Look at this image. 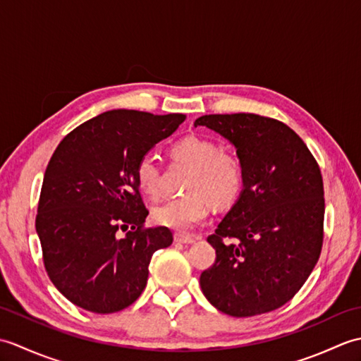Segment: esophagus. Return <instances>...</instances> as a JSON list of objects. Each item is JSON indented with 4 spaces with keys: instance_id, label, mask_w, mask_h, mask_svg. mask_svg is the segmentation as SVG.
Returning a JSON list of instances; mask_svg holds the SVG:
<instances>
[{
    "instance_id": "1",
    "label": "esophagus",
    "mask_w": 361,
    "mask_h": 361,
    "mask_svg": "<svg viewBox=\"0 0 361 361\" xmlns=\"http://www.w3.org/2000/svg\"><path fill=\"white\" fill-rule=\"evenodd\" d=\"M173 239H175L176 243H183V245H190V243L195 242L194 237L186 235V234H175Z\"/></svg>"
}]
</instances>
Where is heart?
Returning <instances> with one entry per match:
<instances>
[{
	"instance_id": "1",
	"label": "heart",
	"mask_w": 361,
	"mask_h": 361,
	"mask_svg": "<svg viewBox=\"0 0 361 361\" xmlns=\"http://www.w3.org/2000/svg\"><path fill=\"white\" fill-rule=\"evenodd\" d=\"M173 159L192 167L186 181L189 194L172 198L153 209L158 225L178 233H188L208 217L209 200L217 206L233 203L243 188V167L240 159L221 152L208 137L188 135L171 147ZM136 181L145 194H159L161 167L153 155H144L136 163Z\"/></svg>"
}]
</instances>
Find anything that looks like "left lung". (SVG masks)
Segmentation results:
<instances>
[{"label": "left lung", "mask_w": 361, "mask_h": 361, "mask_svg": "<svg viewBox=\"0 0 361 361\" xmlns=\"http://www.w3.org/2000/svg\"><path fill=\"white\" fill-rule=\"evenodd\" d=\"M194 126L231 142L243 167L239 198L208 237L216 262L200 276L203 295L231 317L279 309L307 281L323 247L317 161L293 130L259 114H204Z\"/></svg>", "instance_id": "8db88e82"}]
</instances>
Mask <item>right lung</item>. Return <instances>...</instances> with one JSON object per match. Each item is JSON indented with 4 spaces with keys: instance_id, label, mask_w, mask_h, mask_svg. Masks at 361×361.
<instances>
[{
    "instance_id": "obj_1",
    "label": "right lung",
    "mask_w": 361,
    "mask_h": 361,
    "mask_svg": "<svg viewBox=\"0 0 361 361\" xmlns=\"http://www.w3.org/2000/svg\"><path fill=\"white\" fill-rule=\"evenodd\" d=\"M186 116L111 110L63 137L46 167L35 229L49 279L93 313L132 305L145 288L152 255L173 235L142 229L145 209L135 169ZM133 225L124 238L118 225Z\"/></svg>"
}]
</instances>
